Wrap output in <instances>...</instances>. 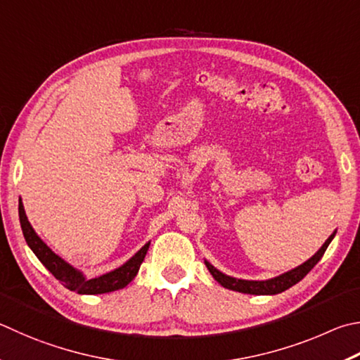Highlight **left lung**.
Returning a JSON list of instances; mask_svg holds the SVG:
<instances>
[{
    "mask_svg": "<svg viewBox=\"0 0 360 360\" xmlns=\"http://www.w3.org/2000/svg\"><path fill=\"white\" fill-rule=\"evenodd\" d=\"M334 236H335V233L330 234L329 239L323 244V247L319 248V250L313 255L310 259H307L304 264H300L296 267V269L285 272V274H282V276H278L276 278L263 280V282H257V280H240V278L225 276V274H221L220 271L215 269L211 263H207V261H205V263H206V267L209 269V272L212 274V277L217 280V282L224 286V288L245 292V294H278V292L291 288V286L296 285L297 282H300V280H302L307 274H309L313 267L316 266L318 261L323 258L326 248L329 247L330 240L334 239Z\"/></svg>",
    "mask_w": 360,
    "mask_h": 360,
    "instance_id": "obj_1",
    "label": "left lung"
}]
</instances>
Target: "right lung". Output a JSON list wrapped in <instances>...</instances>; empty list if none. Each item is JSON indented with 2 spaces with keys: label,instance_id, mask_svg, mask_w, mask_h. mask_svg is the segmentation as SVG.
<instances>
[{
  "label": "right lung",
  "instance_id": "add662e5",
  "mask_svg": "<svg viewBox=\"0 0 360 360\" xmlns=\"http://www.w3.org/2000/svg\"><path fill=\"white\" fill-rule=\"evenodd\" d=\"M18 215H20V225L26 244L34 252L39 261L47 267V269L53 274L56 280H60L61 285L66 286L68 290L75 291L78 294H103V292H112L116 290H121L124 286H127L135 278L136 272H139L143 259L146 257V252L149 248V243L143 245L139 252H136L132 258H130L126 264H122L117 269L103 274L101 277L96 278H84L80 271H77L68 264L63 258L58 257L47 247V244L37 236L36 231L32 230L30 225L28 217H26L23 202L22 200L18 201Z\"/></svg>",
  "mask_w": 360,
  "mask_h": 360
}]
</instances>
